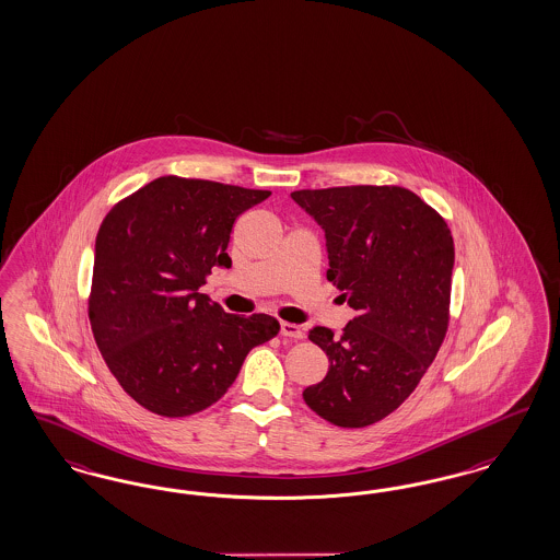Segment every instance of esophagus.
Listing matches in <instances>:
<instances>
[{"label":"esophagus","instance_id":"1","mask_svg":"<svg viewBox=\"0 0 560 560\" xmlns=\"http://www.w3.org/2000/svg\"><path fill=\"white\" fill-rule=\"evenodd\" d=\"M281 335L291 337V339H302L304 332H302V328L293 325V323H281Z\"/></svg>","mask_w":560,"mask_h":560}]
</instances>
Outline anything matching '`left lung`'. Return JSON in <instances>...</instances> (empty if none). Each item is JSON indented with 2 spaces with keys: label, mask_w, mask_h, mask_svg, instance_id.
<instances>
[{
  "label": "left lung",
  "mask_w": 560,
  "mask_h": 560,
  "mask_svg": "<svg viewBox=\"0 0 560 560\" xmlns=\"http://www.w3.org/2000/svg\"><path fill=\"white\" fill-rule=\"evenodd\" d=\"M291 198L323 228L327 279L355 310L341 335L310 330L330 366L304 401L330 424H374L406 401L443 346L453 235L439 212L399 186L298 190Z\"/></svg>",
  "instance_id": "8db88e82"
}]
</instances>
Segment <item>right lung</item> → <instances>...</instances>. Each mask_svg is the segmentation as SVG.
<instances>
[{"instance_id":"obj_1","label":"right lung","mask_w":560,"mask_h":560,"mask_svg":"<svg viewBox=\"0 0 560 560\" xmlns=\"http://www.w3.org/2000/svg\"><path fill=\"white\" fill-rule=\"evenodd\" d=\"M269 196L165 175L103 219L89 318L105 364L144 409L165 418L207 409L248 351L279 332L269 314H228L198 291L212 267H232L235 219Z\"/></svg>"}]
</instances>
